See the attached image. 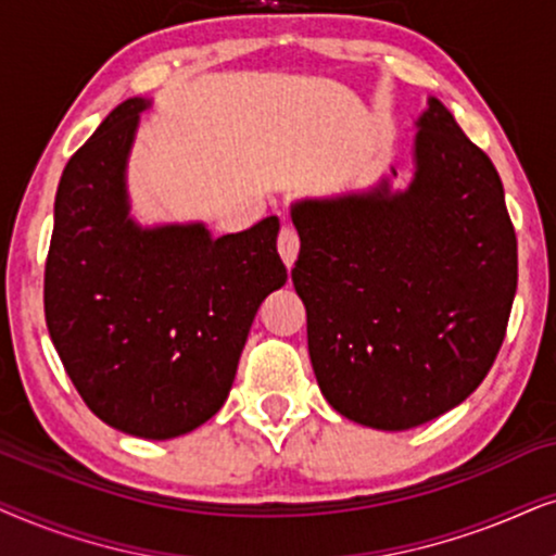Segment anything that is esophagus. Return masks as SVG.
Masks as SVG:
<instances>
[{
    "label": "esophagus",
    "instance_id": "1",
    "mask_svg": "<svg viewBox=\"0 0 556 556\" xmlns=\"http://www.w3.org/2000/svg\"><path fill=\"white\" fill-rule=\"evenodd\" d=\"M277 247H279V254H282V258H285V264L292 266L294 258H298V251H300V236H298V231H294L292 226H285L282 231H279Z\"/></svg>",
    "mask_w": 556,
    "mask_h": 556
}]
</instances>
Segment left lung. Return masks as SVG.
Wrapping results in <instances>:
<instances>
[{
    "label": "left lung",
    "mask_w": 556,
    "mask_h": 556,
    "mask_svg": "<svg viewBox=\"0 0 556 556\" xmlns=\"http://www.w3.org/2000/svg\"><path fill=\"white\" fill-rule=\"evenodd\" d=\"M292 282L323 396L374 429H412L491 371L519 282L516 231L488 154L438 99L409 190L292 208Z\"/></svg>",
    "instance_id": "1"
}]
</instances>
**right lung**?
<instances>
[{
	"mask_svg": "<svg viewBox=\"0 0 556 556\" xmlns=\"http://www.w3.org/2000/svg\"><path fill=\"white\" fill-rule=\"evenodd\" d=\"M144 106L118 103L65 165L42 300L88 409L135 438L169 440L224 406L256 309L287 269L274 216L220 239L201 224H131L124 162Z\"/></svg>",
	"mask_w": 556,
	"mask_h": 556,
	"instance_id": "right-lung-1",
	"label": "right lung"
}]
</instances>
